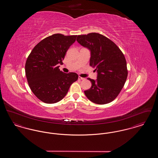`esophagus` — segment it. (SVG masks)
<instances>
[{"mask_svg": "<svg viewBox=\"0 0 158 158\" xmlns=\"http://www.w3.org/2000/svg\"><path fill=\"white\" fill-rule=\"evenodd\" d=\"M79 80H85V78L82 77H81V76H79Z\"/></svg>", "mask_w": 158, "mask_h": 158, "instance_id": "esophagus-1", "label": "esophagus"}]
</instances>
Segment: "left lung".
Segmentation results:
<instances>
[{
	"label": "left lung",
	"mask_w": 158,
	"mask_h": 158,
	"mask_svg": "<svg viewBox=\"0 0 158 158\" xmlns=\"http://www.w3.org/2000/svg\"><path fill=\"white\" fill-rule=\"evenodd\" d=\"M77 41L90 52V66L95 68L97 80L88 78L92 83L85 94L97 104L112 102L118 95L128 75L125 57L113 41L96 33L77 35Z\"/></svg>",
	"instance_id": "8db88e82"
}]
</instances>
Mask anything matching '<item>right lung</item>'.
Here are the masks:
<instances>
[{
  "instance_id": "1",
  "label": "right lung",
  "mask_w": 158,
  "mask_h": 158,
  "mask_svg": "<svg viewBox=\"0 0 158 158\" xmlns=\"http://www.w3.org/2000/svg\"><path fill=\"white\" fill-rule=\"evenodd\" d=\"M76 37L53 34L38 43L28 56L25 75L32 92L41 101L47 104L60 101L77 80V73H65L59 69Z\"/></svg>"
}]
</instances>
